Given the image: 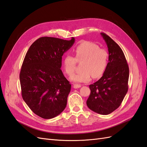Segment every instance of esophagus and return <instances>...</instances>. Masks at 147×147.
Segmentation results:
<instances>
[{
    "label": "esophagus",
    "instance_id": "34e87169",
    "mask_svg": "<svg viewBox=\"0 0 147 147\" xmlns=\"http://www.w3.org/2000/svg\"><path fill=\"white\" fill-rule=\"evenodd\" d=\"M81 86H82L81 84H75L74 85V88L75 89L79 88H80Z\"/></svg>",
    "mask_w": 147,
    "mask_h": 147
}]
</instances>
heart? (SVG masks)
Instances as JSON below:
<instances>
[{"label": "heart", "mask_w": 147, "mask_h": 147, "mask_svg": "<svg viewBox=\"0 0 147 147\" xmlns=\"http://www.w3.org/2000/svg\"><path fill=\"white\" fill-rule=\"evenodd\" d=\"M75 57L66 55L63 60L65 72L69 76L73 75L77 61L80 62V72L70 78L72 82L86 83L93 78H99L105 73L108 65L109 55L104 49L99 48L97 44L84 41L74 49Z\"/></svg>", "instance_id": "obj_1"}]
</instances>
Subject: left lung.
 <instances>
[{"label": "left lung", "mask_w": 147, "mask_h": 147, "mask_svg": "<svg viewBox=\"0 0 147 147\" xmlns=\"http://www.w3.org/2000/svg\"><path fill=\"white\" fill-rule=\"evenodd\" d=\"M109 50V63L98 81L90 84L88 108L101 115H109L121 105L128 90L129 69L121 48L104 32L100 33Z\"/></svg>", "instance_id": "8db88e82"}]
</instances>
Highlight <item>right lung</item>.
I'll return each instance as SVG.
<instances>
[{
  "label": "right lung",
  "mask_w": 147,
  "mask_h": 147,
  "mask_svg": "<svg viewBox=\"0 0 147 147\" xmlns=\"http://www.w3.org/2000/svg\"><path fill=\"white\" fill-rule=\"evenodd\" d=\"M70 40L43 37L35 40L23 61L20 74L21 94L30 109L51 119L65 109L71 84L61 70L62 56L72 47Z\"/></svg>",
  "instance_id": "obj_1"
}]
</instances>
